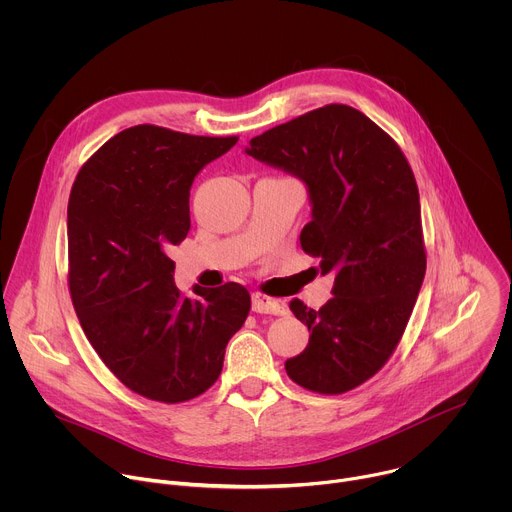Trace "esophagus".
Here are the masks:
<instances>
[{"instance_id": "obj_1", "label": "esophagus", "mask_w": 512, "mask_h": 512, "mask_svg": "<svg viewBox=\"0 0 512 512\" xmlns=\"http://www.w3.org/2000/svg\"><path fill=\"white\" fill-rule=\"evenodd\" d=\"M251 308L257 314H275L281 316L287 312V304L283 300H275V298H267L263 294H253L251 296Z\"/></svg>"}]
</instances>
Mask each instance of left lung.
Segmentation results:
<instances>
[{"label": "left lung", "mask_w": 512, "mask_h": 512, "mask_svg": "<svg viewBox=\"0 0 512 512\" xmlns=\"http://www.w3.org/2000/svg\"><path fill=\"white\" fill-rule=\"evenodd\" d=\"M245 154L304 182L312 206L302 249L334 275L332 298L289 310L310 330L285 360L291 381L338 395L371 379L395 350L425 275L421 206L399 145L367 115L326 105L251 139Z\"/></svg>", "instance_id": "1"}]
</instances>
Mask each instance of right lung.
<instances>
[{
  "label": "right lung",
  "instance_id": "right-lung-1",
  "mask_svg": "<svg viewBox=\"0 0 512 512\" xmlns=\"http://www.w3.org/2000/svg\"><path fill=\"white\" fill-rule=\"evenodd\" d=\"M237 137L156 125L111 137L81 168L68 198V285L81 326L131 391L164 403L204 393L251 310L239 283L182 298L172 245L190 231V186Z\"/></svg>",
  "mask_w": 512,
  "mask_h": 512
}]
</instances>
